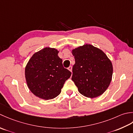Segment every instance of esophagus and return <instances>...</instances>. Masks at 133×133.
<instances>
[{"mask_svg": "<svg viewBox=\"0 0 133 133\" xmlns=\"http://www.w3.org/2000/svg\"><path fill=\"white\" fill-rule=\"evenodd\" d=\"M68 70H70V72H72V66H69L68 67Z\"/></svg>", "mask_w": 133, "mask_h": 133, "instance_id": "esophagus-1", "label": "esophagus"}]
</instances>
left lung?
I'll return each instance as SVG.
<instances>
[{
  "mask_svg": "<svg viewBox=\"0 0 133 133\" xmlns=\"http://www.w3.org/2000/svg\"><path fill=\"white\" fill-rule=\"evenodd\" d=\"M75 59L72 80L79 92L94 98L106 91L112 79V65L106 55L93 45L86 44L72 50Z\"/></svg>",
  "mask_w": 133,
  "mask_h": 133,
  "instance_id": "obj_1",
  "label": "left lung"
}]
</instances>
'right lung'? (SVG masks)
I'll return each instance as SVG.
<instances>
[{"label": "right lung", "instance_id": "obj_1", "mask_svg": "<svg viewBox=\"0 0 133 133\" xmlns=\"http://www.w3.org/2000/svg\"><path fill=\"white\" fill-rule=\"evenodd\" d=\"M58 53L56 49L45 48L32 55L25 68L28 87L41 99L49 100L57 96L71 76V72L64 68Z\"/></svg>", "mask_w": 133, "mask_h": 133}]
</instances>
